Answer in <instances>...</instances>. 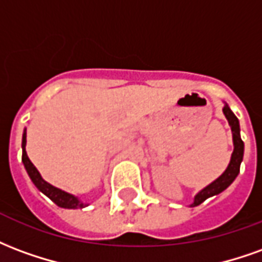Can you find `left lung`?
Instances as JSON below:
<instances>
[{"label": "left lung", "mask_w": 262, "mask_h": 262, "mask_svg": "<svg viewBox=\"0 0 262 262\" xmlns=\"http://www.w3.org/2000/svg\"><path fill=\"white\" fill-rule=\"evenodd\" d=\"M223 114H225L226 119L229 122V125L231 127V133H233V144H234V150L231 153L230 163L227 165V168L225 172L216 178L213 182H210L208 187H205L202 191L195 195L193 198V203L191 206H198L201 205L203 201H206L208 198L217 195V193L223 192L226 188L230 185L231 182L236 180V177L240 172V164L243 161V154H244V143H243L242 137H240V125H238V119L236 118V115L231 112V109L229 108V105L225 103L223 106Z\"/></svg>", "instance_id": "obj_1"}]
</instances>
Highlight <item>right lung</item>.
Here are the masks:
<instances>
[{"label":"right lung","mask_w":262,"mask_h":262,"mask_svg":"<svg viewBox=\"0 0 262 262\" xmlns=\"http://www.w3.org/2000/svg\"><path fill=\"white\" fill-rule=\"evenodd\" d=\"M26 146V129L24 130V136H22V161H24V165H25L26 172H28V176L31 177L32 182L35 184V187L43 192L48 198H50L52 201H53L57 206L60 208H64V209H82L85 208L86 203L81 202L80 199L74 195H71L69 192H64V191H61L59 188L53 187V185H50L49 182H46L40 176V172L37 171V168L35 165L32 164V161L28 157V154H26L25 150Z\"/></svg>","instance_id":"right-lung-1"}]
</instances>
